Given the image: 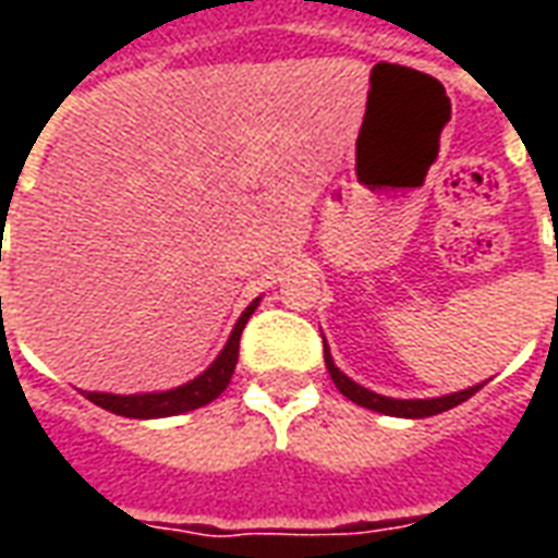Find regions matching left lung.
<instances>
[{
  "instance_id": "8db88e82",
  "label": "left lung",
  "mask_w": 558,
  "mask_h": 558,
  "mask_svg": "<svg viewBox=\"0 0 558 558\" xmlns=\"http://www.w3.org/2000/svg\"><path fill=\"white\" fill-rule=\"evenodd\" d=\"M326 367L331 379H335V386L340 388V395L343 398H350L352 403H359L364 410H374L383 412V415H398V418H427V415H439L445 410H454L460 407L463 400H469L481 386L466 388V391H457V395H445V398H433V400H395V398H383V395H374V391H367V388L355 386L350 376H343L331 362V355H328L326 347Z\"/></svg>"
}]
</instances>
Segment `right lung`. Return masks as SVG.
Segmentation results:
<instances>
[{
  "mask_svg": "<svg viewBox=\"0 0 558 558\" xmlns=\"http://www.w3.org/2000/svg\"><path fill=\"white\" fill-rule=\"evenodd\" d=\"M256 302L235 323L227 347L218 355V362L211 364L203 376H196L194 383H187L182 388H172V391H160V395H98V391H86V398L95 407L116 412V415H125V418H167V415H179V412H191L206 407V403L218 398L223 388L230 386L232 371H235V362H239V340H242L244 323L254 314Z\"/></svg>",
  "mask_w": 558,
  "mask_h": 558,
  "instance_id": "add662e5",
  "label": "right lung"
}]
</instances>
